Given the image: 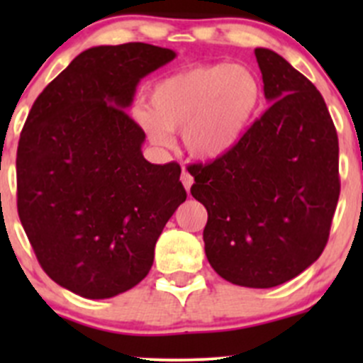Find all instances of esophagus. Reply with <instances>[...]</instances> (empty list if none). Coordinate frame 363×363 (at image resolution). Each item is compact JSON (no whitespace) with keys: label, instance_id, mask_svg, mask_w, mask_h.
<instances>
[{"label":"esophagus","instance_id":"1","mask_svg":"<svg viewBox=\"0 0 363 363\" xmlns=\"http://www.w3.org/2000/svg\"><path fill=\"white\" fill-rule=\"evenodd\" d=\"M181 182H182V186L186 188V191H189V188H191V184H193V177H191V174H189L188 170H182Z\"/></svg>","mask_w":363,"mask_h":363}]
</instances>
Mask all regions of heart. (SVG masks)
<instances>
[{
  "label": "heart",
  "instance_id": "heart-1",
  "mask_svg": "<svg viewBox=\"0 0 363 363\" xmlns=\"http://www.w3.org/2000/svg\"><path fill=\"white\" fill-rule=\"evenodd\" d=\"M258 77L244 65L216 63L182 69L151 91V111L135 119L158 147H170V131H182L189 155L212 160L228 152L258 107Z\"/></svg>",
  "mask_w": 363,
  "mask_h": 363
}]
</instances>
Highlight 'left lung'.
Returning a JSON list of instances; mask_svg holds the SVG:
<instances>
[{
    "instance_id": "1",
    "label": "left lung",
    "mask_w": 363,
    "mask_h": 363,
    "mask_svg": "<svg viewBox=\"0 0 363 363\" xmlns=\"http://www.w3.org/2000/svg\"><path fill=\"white\" fill-rule=\"evenodd\" d=\"M270 107L211 163L189 164L207 208L205 255L233 284L272 288L313 265L337 207L339 140L323 96L269 49H255Z\"/></svg>"
}]
</instances>
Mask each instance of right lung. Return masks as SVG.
I'll return each mask as SVG.
<instances>
[{
	"label": "right lung",
	"instance_id": "add662e5",
	"mask_svg": "<svg viewBox=\"0 0 363 363\" xmlns=\"http://www.w3.org/2000/svg\"><path fill=\"white\" fill-rule=\"evenodd\" d=\"M174 57L140 42L87 49L28 113L17 211L42 269L73 294L111 298L140 283L186 200L181 167L149 163L144 130L124 111L142 77Z\"/></svg>",
	"mask_w": 363,
	"mask_h": 363
}]
</instances>
